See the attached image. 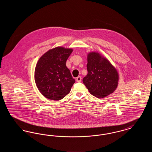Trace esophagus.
Returning a JSON list of instances; mask_svg holds the SVG:
<instances>
[{
  "instance_id": "obj_1",
  "label": "esophagus",
  "mask_w": 152,
  "mask_h": 152,
  "mask_svg": "<svg viewBox=\"0 0 152 152\" xmlns=\"http://www.w3.org/2000/svg\"><path fill=\"white\" fill-rule=\"evenodd\" d=\"M76 81L77 82H81V77L80 76H78L77 78H76Z\"/></svg>"
}]
</instances>
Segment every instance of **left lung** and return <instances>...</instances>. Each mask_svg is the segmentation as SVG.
Masks as SVG:
<instances>
[{"mask_svg": "<svg viewBox=\"0 0 152 152\" xmlns=\"http://www.w3.org/2000/svg\"><path fill=\"white\" fill-rule=\"evenodd\" d=\"M88 74L83 82L90 94L104 98L114 92L118 86L119 75L108 60L97 52L87 53Z\"/></svg>", "mask_w": 152, "mask_h": 152, "instance_id": "1", "label": "left lung"}]
</instances>
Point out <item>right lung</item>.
Listing matches in <instances>:
<instances>
[{
  "label": "right lung",
  "mask_w": 152,
  "mask_h": 152,
  "mask_svg": "<svg viewBox=\"0 0 152 152\" xmlns=\"http://www.w3.org/2000/svg\"><path fill=\"white\" fill-rule=\"evenodd\" d=\"M72 48L57 47L47 51L37 62L34 78L39 92L47 99L60 100L68 94L75 80L66 61Z\"/></svg>",
  "instance_id": "1"
}]
</instances>
